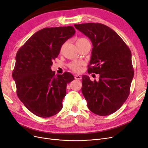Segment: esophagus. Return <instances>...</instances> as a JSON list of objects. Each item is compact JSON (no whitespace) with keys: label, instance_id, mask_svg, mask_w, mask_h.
<instances>
[{"label":"esophagus","instance_id":"obj_1","mask_svg":"<svg viewBox=\"0 0 148 148\" xmlns=\"http://www.w3.org/2000/svg\"><path fill=\"white\" fill-rule=\"evenodd\" d=\"M74 76H75V79H82V76H80V75H75Z\"/></svg>","mask_w":148,"mask_h":148}]
</instances>
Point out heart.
Returning a JSON list of instances; mask_svg holds the SVG:
<instances>
[{
	"label": "heart",
	"instance_id": "1",
	"mask_svg": "<svg viewBox=\"0 0 148 148\" xmlns=\"http://www.w3.org/2000/svg\"><path fill=\"white\" fill-rule=\"evenodd\" d=\"M87 39H86L84 38H78L76 42V46H78L80 44L83 43L85 41H87ZM81 65H82V62H78V61H73V62H72L71 63L69 64V68L72 70L74 72H79L81 70Z\"/></svg>",
	"mask_w": 148,
	"mask_h": 148
}]
</instances>
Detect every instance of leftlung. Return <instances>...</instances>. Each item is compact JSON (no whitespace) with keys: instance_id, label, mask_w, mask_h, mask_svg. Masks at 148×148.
Instances as JSON below:
<instances>
[{"instance_id":"obj_1","label":"left lung","mask_w":148,"mask_h":148,"mask_svg":"<svg viewBox=\"0 0 148 148\" xmlns=\"http://www.w3.org/2000/svg\"><path fill=\"white\" fill-rule=\"evenodd\" d=\"M92 43L88 73L99 74L91 81L83 76L82 93L88 108L100 116L119 110L128 98L134 71L129 48L114 30L100 23L75 24Z\"/></svg>"}]
</instances>
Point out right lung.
I'll return each mask as SVG.
<instances>
[{
	"label": "right lung",
	"mask_w": 148,
	"mask_h": 148,
	"mask_svg": "<svg viewBox=\"0 0 148 148\" xmlns=\"http://www.w3.org/2000/svg\"><path fill=\"white\" fill-rule=\"evenodd\" d=\"M72 26L47 27L30 37L16 55L12 73L16 93L25 106L41 118H49L62 108L67 84L74 79L69 72L55 75L51 69L62 45L73 36Z\"/></svg>",
	"instance_id": "1"
}]
</instances>
